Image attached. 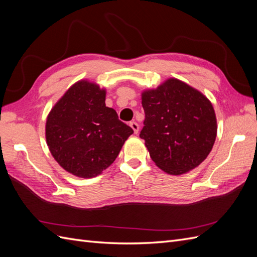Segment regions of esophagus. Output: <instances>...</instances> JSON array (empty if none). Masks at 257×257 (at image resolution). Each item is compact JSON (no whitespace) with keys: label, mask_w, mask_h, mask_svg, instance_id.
I'll return each instance as SVG.
<instances>
[{"label":"esophagus","mask_w":257,"mask_h":257,"mask_svg":"<svg viewBox=\"0 0 257 257\" xmlns=\"http://www.w3.org/2000/svg\"><path fill=\"white\" fill-rule=\"evenodd\" d=\"M130 126L133 128V131H134V133L135 134H137L138 133V131H139V125H138V123L137 122H135V121H132V122H130Z\"/></svg>","instance_id":"esophagus-1"}]
</instances>
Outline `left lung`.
<instances>
[{
  "label": "left lung",
  "mask_w": 257,
  "mask_h": 257,
  "mask_svg": "<svg viewBox=\"0 0 257 257\" xmlns=\"http://www.w3.org/2000/svg\"><path fill=\"white\" fill-rule=\"evenodd\" d=\"M145 110L141 138L152 161L170 175L197 167L211 151L216 119L210 100L186 83L172 78L142 95Z\"/></svg>",
  "instance_id": "left-lung-1"
}]
</instances>
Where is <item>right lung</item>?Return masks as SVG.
<instances>
[{
    "label": "right lung",
    "mask_w": 257,
    "mask_h": 257,
    "mask_svg": "<svg viewBox=\"0 0 257 257\" xmlns=\"http://www.w3.org/2000/svg\"><path fill=\"white\" fill-rule=\"evenodd\" d=\"M106 92L95 83L73 84L51 109L46 123L49 150L66 172L80 178L96 177L110 166L134 133L106 107Z\"/></svg>",
    "instance_id": "1"
}]
</instances>
